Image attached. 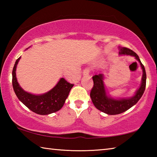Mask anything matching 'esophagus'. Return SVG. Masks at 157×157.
Here are the masks:
<instances>
[{"mask_svg":"<svg viewBox=\"0 0 157 157\" xmlns=\"http://www.w3.org/2000/svg\"><path fill=\"white\" fill-rule=\"evenodd\" d=\"M90 73V69L89 68H85L83 71V75H88Z\"/></svg>","mask_w":157,"mask_h":157,"instance_id":"34e87169","label":"esophagus"}]
</instances>
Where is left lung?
<instances>
[{"mask_svg":"<svg viewBox=\"0 0 157 157\" xmlns=\"http://www.w3.org/2000/svg\"><path fill=\"white\" fill-rule=\"evenodd\" d=\"M119 48H120V52H119L120 55H131V56L135 57V58L139 61L143 69L142 82L140 88L137 90L136 94L134 96L130 98H127V99L116 100L109 97L107 95L104 82H103L104 76L102 74L93 76L94 86H93L91 94H90L92 102L98 110L109 114V115H116V114L123 113L134 105H136L138 101L140 100V98L142 97L146 86L145 69L144 66L140 62L138 55L133 50L125 47Z\"/></svg>","mask_w":157,"mask_h":157,"instance_id":"obj_1","label":"left lung"}]
</instances>
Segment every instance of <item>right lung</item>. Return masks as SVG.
<instances>
[{
    "label": "right lung",
    "mask_w": 157,
    "mask_h": 157,
    "mask_svg": "<svg viewBox=\"0 0 157 157\" xmlns=\"http://www.w3.org/2000/svg\"><path fill=\"white\" fill-rule=\"evenodd\" d=\"M20 59L21 57L16 61L12 71V86L18 100L29 109L40 115H48L61 109L74 84L61 78L54 88L44 94L34 95L26 92L18 84L16 77V69Z\"/></svg>",
    "instance_id": "1"
}]
</instances>
